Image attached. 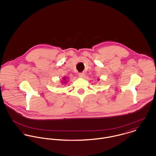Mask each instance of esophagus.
<instances>
[{
	"instance_id": "1",
	"label": "esophagus",
	"mask_w": 156,
	"mask_h": 156,
	"mask_svg": "<svg viewBox=\"0 0 156 156\" xmlns=\"http://www.w3.org/2000/svg\"><path fill=\"white\" fill-rule=\"evenodd\" d=\"M85 75V73H79V76L80 77H84Z\"/></svg>"
}]
</instances>
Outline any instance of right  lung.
Returning <instances> with one entry per match:
<instances>
[{
    "label": "right lung",
    "instance_id": "obj_1",
    "mask_svg": "<svg viewBox=\"0 0 156 156\" xmlns=\"http://www.w3.org/2000/svg\"><path fill=\"white\" fill-rule=\"evenodd\" d=\"M67 77H64L63 78V83H66L67 82V79H66Z\"/></svg>",
    "mask_w": 156,
    "mask_h": 156
}]
</instances>
